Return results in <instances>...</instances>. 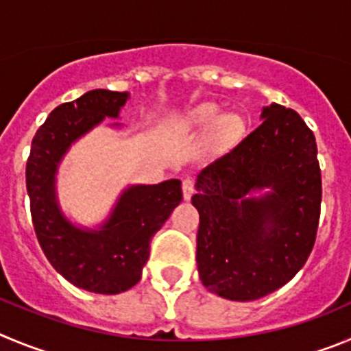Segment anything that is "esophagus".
<instances>
[{
  "mask_svg": "<svg viewBox=\"0 0 351 351\" xmlns=\"http://www.w3.org/2000/svg\"><path fill=\"white\" fill-rule=\"evenodd\" d=\"M182 192H183V199H191L192 194H194V182L191 178H183L182 182Z\"/></svg>",
  "mask_w": 351,
  "mask_h": 351,
  "instance_id": "esophagus-1",
  "label": "esophagus"
}]
</instances>
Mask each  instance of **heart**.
Masks as SVG:
<instances>
[{
    "mask_svg": "<svg viewBox=\"0 0 351 351\" xmlns=\"http://www.w3.org/2000/svg\"><path fill=\"white\" fill-rule=\"evenodd\" d=\"M191 122L199 129L211 128L210 143L215 150L234 147L245 134V121L236 113L222 115L217 105H201L191 112Z\"/></svg>",
    "mask_w": 351,
    "mask_h": 351,
    "instance_id": "1",
    "label": "heart"
}]
</instances>
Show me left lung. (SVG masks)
Returning <instances> with one entry per match:
<instances>
[{
	"mask_svg": "<svg viewBox=\"0 0 351 351\" xmlns=\"http://www.w3.org/2000/svg\"><path fill=\"white\" fill-rule=\"evenodd\" d=\"M262 122L197 175V271L210 292L255 301L290 282L317 238L322 175L313 131L298 112L262 108ZM269 188L255 198L252 191Z\"/></svg>",
	"mask_w": 351,
	"mask_h": 351,
	"instance_id": "left-lung-1",
	"label": "left lung"
}]
</instances>
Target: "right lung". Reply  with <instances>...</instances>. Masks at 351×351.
Instances as JSON below:
<instances>
[{
	"mask_svg": "<svg viewBox=\"0 0 351 351\" xmlns=\"http://www.w3.org/2000/svg\"><path fill=\"white\" fill-rule=\"evenodd\" d=\"M128 97V93L96 89L53 108L34 134L26 164L31 217L45 257L75 287L108 295L125 292L141 280L154 234L182 201V182L131 185L103 226L82 229L59 208L56 175L71 143L105 117L117 119Z\"/></svg>",
	"mask_w": 351,
	"mask_h": 351,
	"instance_id": "add662e5",
	"label": "right lung"
}]
</instances>
